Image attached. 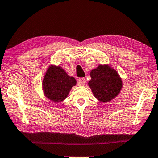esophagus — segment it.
<instances>
[{
	"mask_svg": "<svg viewBox=\"0 0 158 158\" xmlns=\"http://www.w3.org/2000/svg\"><path fill=\"white\" fill-rule=\"evenodd\" d=\"M77 83H78L79 86H84L85 83H86V79H85L84 77L79 78L78 81H77Z\"/></svg>",
	"mask_w": 158,
	"mask_h": 158,
	"instance_id": "esophagus-1",
	"label": "esophagus"
}]
</instances>
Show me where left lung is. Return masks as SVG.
I'll return each instance as SVG.
<instances>
[{"label":"left lung","instance_id":"1","mask_svg":"<svg viewBox=\"0 0 158 158\" xmlns=\"http://www.w3.org/2000/svg\"><path fill=\"white\" fill-rule=\"evenodd\" d=\"M88 85L99 101L106 103L114 99L122 89V80L119 74L110 65H99L90 72Z\"/></svg>","mask_w":158,"mask_h":158}]
</instances>
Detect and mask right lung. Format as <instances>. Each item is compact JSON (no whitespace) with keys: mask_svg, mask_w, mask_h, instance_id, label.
Here are the masks:
<instances>
[{"mask_svg":"<svg viewBox=\"0 0 158 158\" xmlns=\"http://www.w3.org/2000/svg\"><path fill=\"white\" fill-rule=\"evenodd\" d=\"M76 83L75 77L68 75L62 67L51 65L44 76L42 87L46 98L54 103H61Z\"/></svg>","mask_w":158,"mask_h":158,"instance_id":"add662e5","label":"right lung"}]
</instances>
